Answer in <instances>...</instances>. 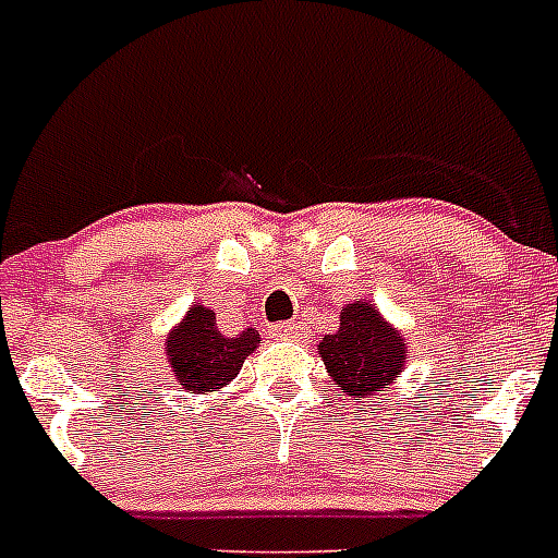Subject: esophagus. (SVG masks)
Segmentation results:
<instances>
[{
    "label": "esophagus",
    "instance_id": "obj_1",
    "mask_svg": "<svg viewBox=\"0 0 558 558\" xmlns=\"http://www.w3.org/2000/svg\"><path fill=\"white\" fill-rule=\"evenodd\" d=\"M270 335H274L276 340H299V338H304V327L295 322L276 324V327L270 329Z\"/></svg>",
    "mask_w": 558,
    "mask_h": 558
}]
</instances>
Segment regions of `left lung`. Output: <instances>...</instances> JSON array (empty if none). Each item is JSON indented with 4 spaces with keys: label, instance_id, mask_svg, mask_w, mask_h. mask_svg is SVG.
Segmentation results:
<instances>
[{
    "label": "left lung",
    "instance_id": "left-lung-1",
    "mask_svg": "<svg viewBox=\"0 0 558 558\" xmlns=\"http://www.w3.org/2000/svg\"><path fill=\"white\" fill-rule=\"evenodd\" d=\"M329 377L352 399L377 397L405 363V340L393 332L372 304H349L340 313V329L318 343Z\"/></svg>",
    "mask_w": 558,
    "mask_h": 558
}]
</instances>
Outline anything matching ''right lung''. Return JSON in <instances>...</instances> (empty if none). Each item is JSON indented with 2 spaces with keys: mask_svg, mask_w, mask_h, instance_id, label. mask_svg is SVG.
Instances as JSON below:
<instances>
[{
  "mask_svg": "<svg viewBox=\"0 0 558 558\" xmlns=\"http://www.w3.org/2000/svg\"><path fill=\"white\" fill-rule=\"evenodd\" d=\"M256 347H259L256 329L226 338L215 327V313L204 304H195L181 327L167 338L165 349L175 386L184 388L186 393H206L229 386Z\"/></svg>",
  "mask_w": 558,
  "mask_h": 558,
  "instance_id": "add662e5",
  "label": "right lung"
}]
</instances>
